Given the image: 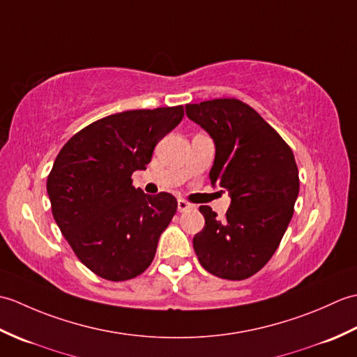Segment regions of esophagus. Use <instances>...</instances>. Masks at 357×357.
Instances as JSON below:
<instances>
[{"label": "esophagus", "instance_id": "obj_1", "mask_svg": "<svg viewBox=\"0 0 357 357\" xmlns=\"http://www.w3.org/2000/svg\"><path fill=\"white\" fill-rule=\"evenodd\" d=\"M193 208H196V206H193V204L187 202L184 199L178 201V211H181V213H183V211H187V210H193Z\"/></svg>", "mask_w": 357, "mask_h": 357}]
</instances>
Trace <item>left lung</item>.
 Segmentation results:
<instances>
[{
    "mask_svg": "<svg viewBox=\"0 0 357 357\" xmlns=\"http://www.w3.org/2000/svg\"><path fill=\"white\" fill-rule=\"evenodd\" d=\"M185 112L213 138L210 181L231 198L222 221L199 207L206 225L195 234V253L211 275L247 279L270 261L291 221L299 193L294 155L259 113L234 98L187 104Z\"/></svg>",
    "mask_w": 357,
    "mask_h": 357,
    "instance_id": "8db88e82",
    "label": "left lung"
}]
</instances>
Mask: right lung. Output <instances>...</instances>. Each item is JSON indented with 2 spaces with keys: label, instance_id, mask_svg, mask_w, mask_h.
Returning <instances> with one entry per match:
<instances>
[{
  "label": "right lung",
  "instance_id": "right-lung-1",
  "mask_svg": "<svg viewBox=\"0 0 357 357\" xmlns=\"http://www.w3.org/2000/svg\"><path fill=\"white\" fill-rule=\"evenodd\" d=\"M183 116V105L115 113L73 135L53 162V218L78 259L100 278L133 279L153 261L178 202L170 193L135 188L132 173L146 170L156 144Z\"/></svg>",
  "mask_w": 357,
  "mask_h": 357
}]
</instances>
